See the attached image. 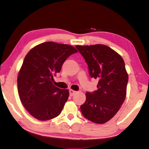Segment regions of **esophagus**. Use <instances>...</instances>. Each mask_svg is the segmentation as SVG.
<instances>
[{"mask_svg":"<svg viewBox=\"0 0 149 149\" xmlns=\"http://www.w3.org/2000/svg\"><path fill=\"white\" fill-rule=\"evenodd\" d=\"M76 91H75V90H69V94L71 96H73V95H75V94L76 93Z\"/></svg>","mask_w":149,"mask_h":149,"instance_id":"34e87169","label":"esophagus"}]
</instances>
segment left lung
Segmentation results:
<instances>
[{
    "mask_svg": "<svg viewBox=\"0 0 149 149\" xmlns=\"http://www.w3.org/2000/svg\"><path fill=\"white\" fill-rule=\"evenodd\" d=\"M88 66L91 78L98 80L97 90L87 92L80 106L83 116L95 123L103 124L117 113L126 97L128 75L120 54L107 45H76Z\"/></svg>",
    "mask_w": 149,
    "mask_h": 149,
    "instance_id": "left-lung-1",
    "label": "left lung"
}]
</instances>
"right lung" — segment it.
I'll return each instance as SVG.
<instances>
[{
	"instance_id": "obj_1",
	"label": "right lung",
	"mask_w": 149,
	"mask_h": 149,
	"mask_svg": "<svg viewBox=\"0 0 149 149\" xmlns=\"http://www.w3.org/2000/svg\"><path fill=\"white\" fill-rule=\"evenodd\" d=\"M77 52L71 45L45 42L26 55L17 77L18 93L24 107L35 118L47 120L60 114L69 92L54 86L53 76Z\"/></svg>"
}]
</instances>
